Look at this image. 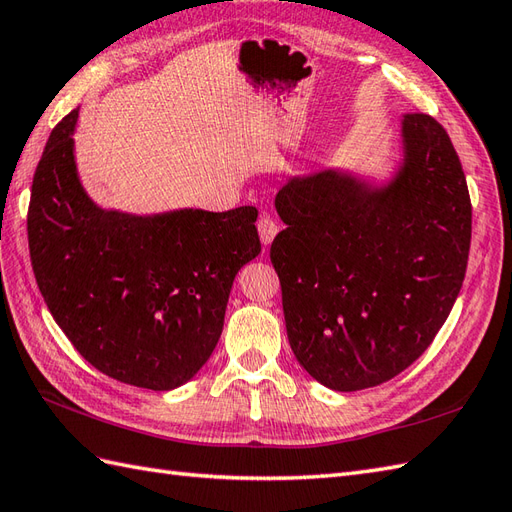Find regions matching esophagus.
<instances>
[{"label":"esophagus","mask_w":512,"mask_h":512,"mask_svg":"<svg viewBox=\"0 0 512 512\" xmlns=\"http://www.w3.org/2000/svg\"><path fill=\"white\" fill-rule=\"evenodd\" d=\"M257 231H259L261 244L268 248L272 244V240H274V235L279 233V227H277V222H274L270 216H261L259 222H257Z\"/></svg>","instance_id":"34e87169"}]
</instances>
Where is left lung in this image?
Segmentation results:
<instances>
[{"instance_id":"obj_1","label":"left lung","mask_w":512,"mask_h":512,"mask_svg":"<svg viewBox=\"0 0 512 512\" xmlns=\"http://www.w3.org/2000/svg\"><path fill=\"white\" fill-rule=\"evenodd\" d=\"M402 162L376 186L350 170L290 177L270 246L298 363L324 387H376L422 357L461 292L471 201L452 140L404 114Z\"/></svg>"}]
</instances>
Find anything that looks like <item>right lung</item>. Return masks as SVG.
<instances>
[{
  "instance_id": "obj_1",
  "label": "right lung",
  "mask_w": 512,
  "mask_h": 512,
  "mask_svg": "<svg viewBox=\"0 0 512 512\" xmlns=\"http://www.w3.org/2000/svg\"><path fill=\"white\" fill-rule=\"evenodd\" d=\"M75 123L77 110L51 131L32 181L38 290L93 368L134 387H181L212 357L235 274L261 253L257 209H103L77 175Z\"/></svg>"
}]
</instances>
